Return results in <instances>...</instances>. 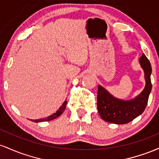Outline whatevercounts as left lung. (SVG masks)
<instances>
[{"label":"left lung","instance_id":"left-lung-1","mask_svg":"<svg viewBox=\"0 0 159 159\" xmlns=\"http://www.w3.org/2000/svg\"><path fill=\"white\" fill-rule=\"evenodd\" d=\"M140 66L144 72L146 85L140 93L130 100L114 97L101 85L98 86L97 108L102 119L114 124H125L140 116L145 110L149 96L152 90L151 73L152 67L144 54L139 59Z\"/></svg>","mask_w":159,"mask_h":159}]
</instances>
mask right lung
Segmentation results:
<instances>
[{
    "label": "right lung",
    "mask_w": 159,
    "mask_h": 159,
    "mask_svg": "<svg viewBox=\"0 0 159 159\" xmlns=\"http://www.w3.org/2000/svg\"><path fill=\"white\" fill-rule=\"evenodd\" d=\"M66 104H67V101L66 100H65L64 102L62 104V105L61 107H60V108L58 109L57 111H56L55 113H54V114L50 115V116H47V117L45 118H43V119H38V120H30L31 121L34 122V123H40V122H46V121H50V120H54L56 119L57 117H58L59 116H61V115L63 114V111H65V108H66Z\"/></svg>",
    "instance_id": "add662e5"
}]
</instances>
